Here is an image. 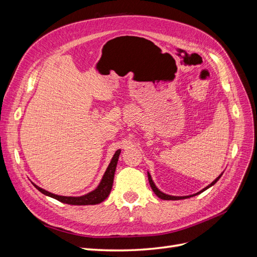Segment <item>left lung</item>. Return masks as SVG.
Instances as JSON below:
<instances>
[{
    "mask_svg": "<svg viewBox=\"0 0 257 257\" xmlns=\"http://www.w3.org/2000/svg\"><path fill=\"white\" fill-rule=\"evenodd\" d=\"M221 176H222V174H221L219 177H217L211 184H209V185L207 186V188H205L204 190H201L200 192H198V193H196V194H194V195H190V196H172V195H167V194H164L163 192H161V191L157 188V186H155L154 182L152 181V178H151L150 174L148 173V179H149V183H150V185H151V189L153 190L155 195H157L158 197H160L161 199H164V200H179V199H184V198H189V197H192V196H195V195H197V194H200L201 192H204V191H206L207 189H209L210 186H212L217 180H219V179L221 178Z\"/></svg>",
    "mask_w": 257,
    "mask_h": 257,
    "instance_id": "left-lung-1",
    "label": "left lung"
}]
</instances>
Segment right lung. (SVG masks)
Listing matches in <instances>:
<instances>
[{
	"label": "right lung",
	"instance_id": "obj_1",
	"mask_svg": "<svg viewBox=\"0 0 257 257\" xmlns=\"http://www.w3.org/2000/svg\"><path fill=\"white\" fill-rule=\"evenodd\" d=\"M120 150H116L113 158L111 159V162L109 166L107 167V170L105 172V175L100 181L99 185L97 186V189H95L93 192L87 194V195H83L80 197H71V196H60L56 195V194H52L48 191L41 189L40 186H37L34 184L35 188L42 192L43 194L47 196H50L54 199H57L61 203L68 204V205H77V206H84V205H96L102 203L103 200H105L108 195L110 194L111 188H112V183H113V177H114V172H115V167H116V163H118V159L120 155Z\"/></svg>",
	"mask_w": 257,
	"mask_h": 257
}]
</instances>
